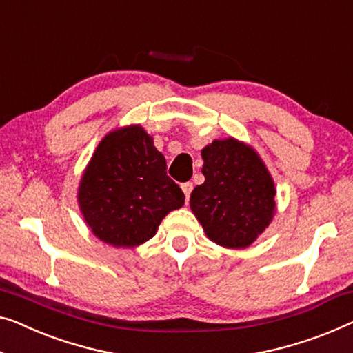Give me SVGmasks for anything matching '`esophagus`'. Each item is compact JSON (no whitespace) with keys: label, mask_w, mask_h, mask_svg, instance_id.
<instances>
[{"label":"esophagus","mask_w":353,"mask_h":353,"mask_svg":"<svg viewBox=\"0 0 353 353\" xmlns=\"http://www.w3.org/2000/svg\"><path fill=\"white\" fill-rule=\"evenodd\" d=\"M182 192H183V194H185V198H187V201H188V198H190V193H192V190H193V183L192 182H185V183H182Z\"/></svg>","instance_id":"obj_1"}]
</instances>
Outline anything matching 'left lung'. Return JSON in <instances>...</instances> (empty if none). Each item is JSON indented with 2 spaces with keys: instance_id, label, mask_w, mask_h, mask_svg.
<instances>
[{
  "instance_id": "obj_1",
  "label": "left lung",
  "mask_w": 353,
  "mask_h": 353,
  "mask_svg": "<svg viewBox=\"0 0 353 353\" xmlns=\"http://www.w3.org/2000/svg\"><path fill=\"white\" fill-rule=\"evenodd\" d=\"M204 183L194 187L190 208L208 238L228 249H245L271 223L276 188L250 145L215 139L201 150Z\"/></svg>"
}]
</instances>
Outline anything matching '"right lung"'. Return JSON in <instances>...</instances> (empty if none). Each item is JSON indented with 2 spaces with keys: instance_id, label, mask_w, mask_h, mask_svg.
Instances as JSON below:
<instances>
[{
  "instance_id": "obj_1",
  "label": "right lung",
  "mask_w": 353,
  "mask_h": 353,
  "mask_svg": "<svg viewBox=\"0 0 353 353\" xmlns=\"http://www.w3.org/2000/svg\"><path fill=\"white\" fill-rule=\"evenodd\" d=\"M77 201L93 234L114 247L154 238L185 196L166 174V160L143 126L110 131L83 171Z\"/></svg>"
}]
</instances>
